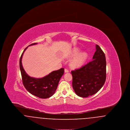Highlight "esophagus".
I'll return each instance as SVG.
<instances>
[{
    "instance_id": "esophagus-1",
    "label": "esophagus",
    "mask_w": 130,
    "mask_h": 130,
    "mask_svg": "<svg viewBox=\"0 0 130 130\" xmlns=\"http://www.w3.org/2000/svg\"><path fill=\"white\" fill-rule=\"evenodd\" d=\"M64 72H65V73H68L69 72V70H68V69H65V70H64Z\"/></svg>"
}]
</instances>
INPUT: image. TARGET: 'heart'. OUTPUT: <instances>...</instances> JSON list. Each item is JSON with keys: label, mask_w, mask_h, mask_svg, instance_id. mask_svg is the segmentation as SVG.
Returning <instances> with one entry per match:
<instances>
[{"label": "heart", "mask_w": 130, "mask_h": 130, "mask_svg": "<svg viewBox=\"0 0 130 130\" xmlns=\"http://www.w3.org/2000/svg\"><path fill=\"white\" fill-rule=\"evenodd\" d=\"M80 50L79 48H75L73 50V55L74 56H76L80 53ZM88 58V54L87 52H81L75 57V58L72 62V64L74 67H80L85 63V62L86 61Z\"/></svg>", "instance_id": "heart-1"}]
</instances>
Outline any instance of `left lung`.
Here are the masks:
<instances>
[{"label": "left lung", "mask_w": 130, "mask_h": 130, "mask_svg": "<svg viewBox=\"0 0 130 130\" xmlns=\"http://www.w3.org/2000/svg\"><path fill=\"white\" fill-rule=\"evenodd\" d=\"M92 61L79 69L72 71L73 88L79 96L87 98L99 91L106 78V61L103 51L96 45Z\"/></svg>", "instance_id": "1"}]
</instances>
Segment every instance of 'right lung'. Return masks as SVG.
I'll use <instances>...</instances> for the list:
<instances>
[{
  "label": "right lung",
  "instance_id": "obj_1",
  "mask_svg": "<svg viewBox=\"0 0 130 130\" xmlns=\"http://www.w3.org/2000/svg\"><path fill=\"white\" fill-rule=\"evenodd\" d=\"M37 43L31 44L24 50L20 58L19 67L23 85L26 89L32 95L40 99H47L52 96L56 92L59 81L64 74V69L54 71L42 78H34L25 72L22 64V58L27 48Z\"/></svg>",
  "mask_w": 130,
  "mask_h": 130
}]
</instances>
